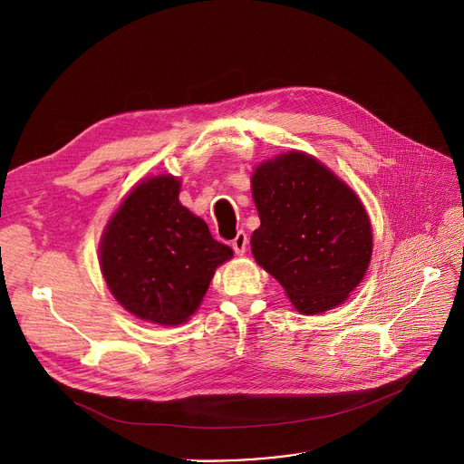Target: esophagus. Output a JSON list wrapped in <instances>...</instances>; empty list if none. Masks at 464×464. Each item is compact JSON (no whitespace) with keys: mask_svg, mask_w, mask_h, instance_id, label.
Returning <instances> with one entry per match:
<instances>
[{"mask_svg":"<svg viewBox=\"0 0 464 464\" xmlns=\"http://www.w3.org/2000/svg\"><path fill=\"white\" fill-rule=\"evenodd\" d=\"M246 246H248V236L241 230V232H237L236 239L232 241V248L237 256H243L246 252Z\"/></svg>","mask_w":464,"mask_h":464,"instance_id":"esophagus-1","label":"esophagus"}]
</instances>
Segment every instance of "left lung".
Here are the masks:
<instances>
[{
    "label": "left lung",
    "instance_id": "left-lung-1",
    "mask_svg": "<svg viewBox=\"0 0 464 464\" xmlns=\"http://www.w3.org/2000/svg\"><path fill=\"white\" fill-rule=\"evenodd\" d=\"M261 227L250 245L297 311L342 304L363 279L372 230L358 196L313 156L290 151L252 174Z\"/></svg>",
    "mask_w": 464,
    "mask_h": 464
}]
</instances>
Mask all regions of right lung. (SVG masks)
<instances>
[{"label":"right lung","mask_w":464,"mask_h":464,"mask_svg":"<svg viewBox=\"0 0 464 464\" xmlns=\"http://www.w3.org/2000/svg\"><path fill=\"white\" fill-rule=\"evenodd\" d=\"M170 174L139 183L110 219L101 270L113 297L135 316L178 325L198 309L214 272L234 252L185 208Z\"/></svg>","instance_id":"right-lung-1"}]
</instances>
